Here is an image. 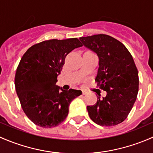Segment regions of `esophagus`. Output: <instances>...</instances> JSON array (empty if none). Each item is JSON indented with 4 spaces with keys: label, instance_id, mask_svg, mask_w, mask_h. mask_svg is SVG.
Returning a JSON list of instances; mask_svg holds the SVG:
<instances>
[{
    "label": "esophagus",
    "instance_id": "obj_1",
    "mask_svg": "<svg viewBox=\"0 0 153 153\" xmlns=\"http://www.w3.org/2000/svg\"><path fill=\"white\" fill-rule=\"evenodd\" d=\"M82 94H83V95H86V94H87V91H85V90H82Z\"/></svg>",
    "mask_w": 153,
    "mask_h": 153
}]
</instances>
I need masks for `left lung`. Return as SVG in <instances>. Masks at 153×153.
I'll return each instance as SVG.
<instances>
[{"label":"left lung","instance_id":"left-lung-1","mask_svg":"<svg viewBox=\"0 0 153 153\" xmlns=\"http://www.w3.org/2000/svg\"><path fill=\"white\" fill-rule=\"evenodd\" d=\"M84 46L99 57L96 80L105 97L97 98L87 106L90 118L101 126H114L126 119L133 108L138 91V72L133 58L122 43L107 34H96L79 38Z\"/></svg>","mask_w":153,"mask_h":153}]
</instances>
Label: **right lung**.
<instances>
[{
  "instance_id": "obj_1",
  "label": "right lung",
  "mask_w": 153,
  "mask_h": 153,
  "mask_svg": "<svg viewBox=\"0 0 153 153\" xmlns=\"http://www.w3.org/2000/svg\"><path fill=\"white\" fill-rule=\"evenodd\" d=\"M82 46L77 38L45 40L30 47L22 56L15 78L22 108L30 120L44 128L62 123L71 101L80 90L65 91L56 85L65 56Z\"/></svg>"
}]
</instances>
